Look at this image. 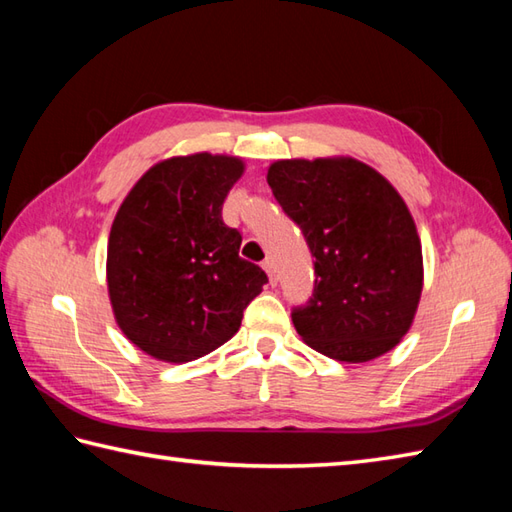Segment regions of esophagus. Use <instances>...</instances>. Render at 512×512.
Listing matches in <instances>:
<instances>
[{
	"instance_id": "obj_1",
	"label": "esophagus",
	"mask_w": 512,
	"mask_h": 512,
	"mask_svg": "<svg viewBox=\"0 0 512 512\" xmlns=\"http://www.w3.org/2000/svg\"><path fill=\"white\" fill-rule=\"evenodd\" d=\"M264 270H266V273H268V279H270V284H273V286H277V266H275V262H273V259H264Z\"/></svg>"
}]
</instances>
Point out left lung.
Listing matches in <instances>:
<instances>
[{
	"mask_svg": "<svg viewBox=\"0 0 512 512\" xmlns=\"http://www.w3.org/2000/svg\"><path fill=\"white\" fill-rule=\"evenodd\" d=\"M266 180L314 257L312 297L292 310L301 339L345 363L394 350L422 292V246L400 193L354 158L277 160Z\"/></svg>",
	"mask_w": 512,
	"mask_h": 512,
	"instance_id": "left-lung-1",
	"label": "left lung"
}]
</instances>
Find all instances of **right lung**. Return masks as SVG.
<instances>
[{"label": "right lung", "mask_w": 512, "mask_h": 512, "mask_svg": "<svg viewBox=\"0 0 512 512\" xmlns=\"http://www.w3.org/2000/svg\"><path fill=\"white\" fill-rule=\"evenodd\" d=\"M244 162L191 154L158 162L127 193L107 242L118 328L145 354L189 363L224 345L268 281L239 257L222 204Z\"/></svg>", "instance_id": "obj_1"}]
</instances>
